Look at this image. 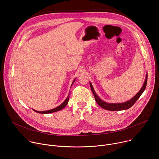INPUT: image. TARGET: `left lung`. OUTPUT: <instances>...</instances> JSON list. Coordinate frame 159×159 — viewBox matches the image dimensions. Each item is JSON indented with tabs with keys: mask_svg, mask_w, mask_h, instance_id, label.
Here are the masks:
<instances>
[{
	"mask_svg": "<svg viewBox=\"0 0 159 159\" xmlns=\"http://www.w3.org/2000/svg\"><path fill=\"white\" fill-rule=\"evenodd\" d=\"M147 79H148V75H146L145 81L143 85L142 88L139 91V92L129 101L125 102H122V103H107L103 101L99 98V96L96 94L91 83H90V88L92 91V93L93 94V96L95 97V101L101 107L109 111H121V110H125V109H127L130 107H132L134 104V103L136 102V101L139 98V97L141 95V94L143 93V92L146 89V83H147Z\"/></svg>",
	"mask_w": 159,
	"mask_h": 159,
	"instance_id": "obj_1",
	"label": "left lung"
}]
</instances>
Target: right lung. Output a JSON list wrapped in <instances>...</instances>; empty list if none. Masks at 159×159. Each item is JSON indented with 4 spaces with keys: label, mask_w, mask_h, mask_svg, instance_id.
Listing matches in <instances>:
<instances>
[{
    "label": "right lung",
    "mask_w": 159,
    "mask_h": 159,
    "mask_svg": "<svg viewBox=\"0 0 159 159\" xmlns=\"http://www.w3.org/2000/svg\"><path fill=\"white\" fill-rule=\"evenodd\" d=\"M75 80H76V79H75L74 81H73V82H72V84H71V86L72 85L73 83L75 82ZM69 95L67 96V97L66 98V99L65 100V101H64L62 104H61L60 106H58V107H55V108H53V109H50V110H48V111H38L34 110V109H33V110H34V111H35V112L39 113H42V114H48V113H52L57 112V111H58L61 110V109H62L63 108H64V107L66 106V105L67 104V103H68V102H69Z\"/></svg>",
    "instance_id": "1"
}]
</instances>
